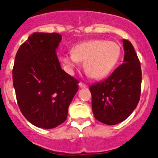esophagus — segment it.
Instances as JSON below:
<instances>
[{
    "instance_id": "esophagus-1",
    "label": "esophagus",
    "mask_w": 158,
    "mask_h": 158,
    "mask_svg": "<svg viewBox=\"0 0 158 158\" xmlns=\"http://www.w3.org/2000/svg\"><path fill=\"white\" fill-rule=\"evenodd\" d=\"M79 87H81V88H85V87H87V85H85V83H83V82H79Z\"/></svg>"
}]
</instances>
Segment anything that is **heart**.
Returning a JSON list of instances; mask_svg holds the SVG:
<instances>
[{"label":"heart","instance_id":"heart-1","mask_svg":"<svg viewBox=\"0 0 158 158\" xmlns=\"http://www.w3.org/2000/svg\"><path fill=\"white\" fill-rule=\"evenodd\" d=\"M121 52L120 46L116 42L95 40L75 46L71 53L62 56V60L70 71L79 61L84 62V69L89 76L102 79L115 67Z\"/></svg>","mask_w":158,"mask_h":158}]
</instances>
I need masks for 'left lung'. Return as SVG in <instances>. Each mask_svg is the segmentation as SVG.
<instances>
[{
  "mask_svg": "<svg viewBox=\"0 0 158 158\" xmlns=\"http://www.w3.org/2000/svg\"><path fill=\"white\" fill-rule=\"evenodd\" d=\"M124 63L102 82L89 86L95 118L106 125L123 122L138 106L141 89V63L131 42L123 40Z\"/></svg>",
  "mask_w": 158,
  "mask_h": 158,
  "instance_id": "obj_1",
  "label": "left lung"
}]
</instances>
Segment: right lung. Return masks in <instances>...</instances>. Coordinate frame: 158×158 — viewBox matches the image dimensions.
Returning <instances> with one entry per match:
<instances>
[{"mask_svg": "<svg viewBox=\"0 0 158 158\" xmlns=\"http://www.w3.org/2000/svg\"><path fill=\"white\" fill-rule=\"evenodd\" d=\"M62 36L33 33L17 50L13 84L23 115L33 125L49 129L66 120L79 81L62 69L56 50Z\"/></svg>", "mask_w": 158, "mask_h": 158, "instance_id": "1", "label": "right lung"}]
</instances>
